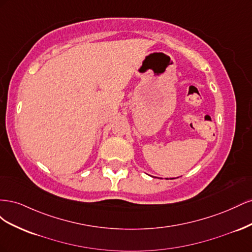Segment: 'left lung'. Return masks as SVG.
Masks as SVG:
<instances>
[{
  "label": "left lung",
  "instance_id": "1",
  "mask_svg": "<svg viewBox=\"0 0 252 252\" xmlns=\"http://www.w3.org/2000/svg\"><path fill=\"white\" fill-rule=\"evenodd\" d=\"M152 178H155V177H152ZM167 180H168V179H167Z\"/></svg>",
  "mask_w": 252,
  "mask_h": 252
}]
</instances>
